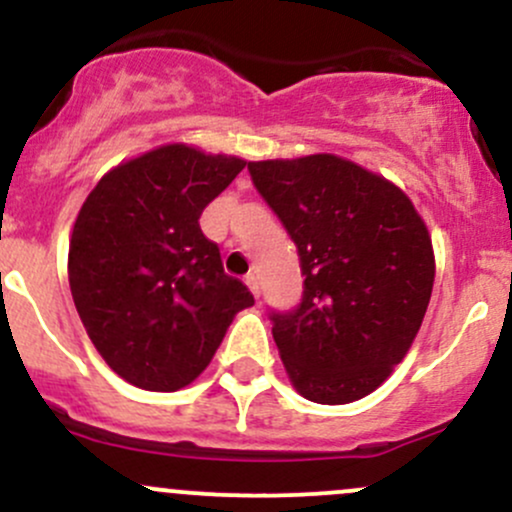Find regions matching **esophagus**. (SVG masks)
Listing matches in <instances>:
<instances>
[{
  "instance_id": "obj_1",
  "label": "esophagus",
  "mask_w": 512,
  "mask_h": 512,
  "mask_svg": "<svg viewBox=\"0 0 512 512\" xmlns=\"http://www.w3.org/2000/svg\"><path fill=\"white\" fill-rule=\"evenodd\" d=\"M244 283L249 285V290L254 293V298H261V283H258V276H254V273H249V276L244 278Z\"/></svg>"
}]
</instances>
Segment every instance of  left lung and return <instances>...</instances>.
Instances as JSON below:
<instances>
[{"mask_svg":"<svg viewBox=\"0 0 512 512\" xmlns=\"http://www.w3.org/2000/svg\"><path fill=\"white\" fill-rule=\"evenodd\" d=\"M258 195L298 246L302 300L271 312L302 398L373 393L408 354L434 283L432 239L410 197L332 153L249 163Z\"/></svg>","mask_w":512,"mask_h":512,"instance_id":"8db88e82","label":"left lung"}]
</instances>
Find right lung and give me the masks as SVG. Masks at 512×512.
I'll use <instances>...</instances> for the list:
<instances>
[{
	"label": "right lung",
	"instance_id": "right-lung-1",
	"mask_svg": "<svg viewBox=\"0 0 512 512\" xmlns=\"http://www.w3.org/2000/svg\"><path fill=\"white\" fill-rule=\"evenodd\" d=\"M244 166L170 144L109 170L87 195L70 239V293L124 381L161 393L188 386L236 312L254 305L200 229L202 210Z\"/></svg>",
	"mask_w": 512,
	"mask_h": 512
}]
</instances>
